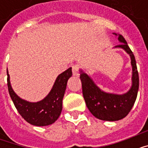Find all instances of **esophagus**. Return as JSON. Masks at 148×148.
Wrapping results in <instances>:
<instances>
[{
	"label": "esophagus",
	"mask_w": 148,
	"mask_h": 148,
	"mask_svg": "<svg viewBox=\"0 0 148 148\" xmlns=\"http://www.w3.org/2000/svg\"><path fill=\"white\" fill-rule=\"evenodd\" d=\"M72 72L74 75L77 76L79 74V66L77 65H73L72 66Z\"/></svg>",
	"instance_id": "obj_1"
}]
</instances>
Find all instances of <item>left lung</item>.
Segmentation results:
<instances>
[{"label":"left lung","mask_w":148,"mask_h":148,"mask_svg":"<svg viewBox=\"0 0 148 148\" xmlns=\"http://www.w3.org/2000/svg\"><path fill=\"white\" fill-rule=\"evenodd\" d=\"M118 39L122 43L116 47L123 48L129 54L132 66V86L127 93L122 95L105 93L86 73L81 71L82 93L87 108L95 117L102 121H116L125 117L134 106L139 90V74L135 56L124 36L119 35Z\"/></svg>","instance_id":"8db88e82"}]
</instances>
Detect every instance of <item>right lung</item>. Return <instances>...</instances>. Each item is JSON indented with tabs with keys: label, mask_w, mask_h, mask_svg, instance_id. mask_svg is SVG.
I'll return each instance as SVG.
<instances>
[{
	"label": "right lung",
	"mask_w": 148,
	"mask_h": 148,
	"mask_svg": "<svg viewBox=\"0 0 148 148\" xmlns=\"http://www.w3.org/2000/svg\"><path fill=\"white\" fill-rule=\"evenodd\" d=\"M7 75L9 95L18 112L25 121L35 126H46L57 121L62 109V99L67 81L72 76L71 67L58 75L51 92L44 99L34 103L21 99L14 93L10 85L8 71Z\"/></svg>",
	"instance_id": "obj_1"
}]
</instances>
